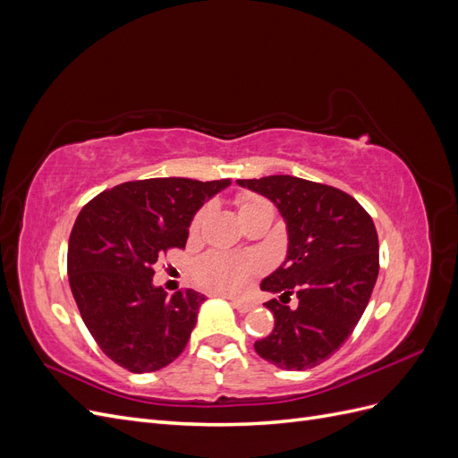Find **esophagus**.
Segmentation results:
<instances>
[{"label":"esophagus","instance_id":"esophagus-1","mask_svg":"<svg viewBox=\"0 0 458 458\" xmlns=\"http://www.w3.org/2000/svg\"><path fill=\"white\" fill-rule=\"evenodd\" d=\"M231 303H233V308L237 310V311H241V313H246V311H250L254 308L252 301L242 300V298H231Z\"/></svg>","mask_w":458,"mask_h":458}]
</instances>
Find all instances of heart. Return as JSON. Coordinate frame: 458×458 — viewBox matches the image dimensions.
Masks as SVG:
<instances>
[{
    "label": "heart",
    "instance_id": "heart-1",
    "mask_svg": "<svg viewBox=\"0 0 458 458\" xmlns=\"http://www.w3.org/2000/svg\"><path fill=\"white\" fill-rule=\"evenodd\" d=\"M237 206L241 219L259 210H273V206L267 199H263L254 192H241L237 197ZM208 214V206L200 208L191 221V231L195 233L202 225V221ZM263 266L256 258L248 256H234L227 252H206L200 258L192 261L191 273L200 286L212 290L219 294H241L250 286V283L261 273Z\"/></svg>",
    "mask_w": 458,
    "mask_h": 458
}]
</instances>
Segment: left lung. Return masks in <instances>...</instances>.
<instances>
[{
	"label": "left lung",
	"instance_id": "obj_1",
	"mask_svg": "<svg viewBox=\"0 0 458 458\" xmlns=\"http://www.w3.org/2000/svg\"><path fill=\"white\" fill-rule=\"evenodd\" d=\"M279 208L288 227L283 266L261 281L273 298L271 335L254 344L266 361L306 370L342 348L361 318L378 276V234L348 192L293 175L239 179ZM290 295L299 303L285 306Z\"/></svg>",
	"mask_w": 458,
	"mask_h": 458
}]
</instances>
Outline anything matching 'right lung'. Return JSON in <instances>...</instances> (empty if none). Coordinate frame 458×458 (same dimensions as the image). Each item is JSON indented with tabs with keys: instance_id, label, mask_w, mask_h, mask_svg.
<instances>
[{
	"instance_id": "obj_1",
	"label": "right lung",
	"mask_w": 458,
	"mask_h": 458,
	"mask_svg": "<svg viewBox=\"0 0 458 458\" xmlns=\"http://www.w3.org/2000/svg\"><path fill=\"white\" fill-rule=\"evenodd\" d=\"M229 183L140 179L81 208L68 241V283L93 340L122 369L158 370L185 350L204 294L179 290L168 298L152 286L155 263L185 248L192 216Z\"/></svg>"
}]
</instances>
